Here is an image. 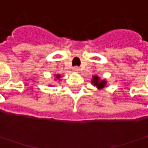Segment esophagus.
Instances as JSON below:
<instances>
[{
    "label": "esophagus",
    "instance_id": "34e87169",
    "mask_svg": "<svg viewBox=\"0 0 148 148\" xmlns=\"http://www.w3.org/2000/svg\"><path fill=\"white\" fill-rule=\"evenodd\" d=\"M73 70H74V72H79V71L80 70V69H79V68L78 66H75V67H74Z\"/></svg>",
    "mask_w": 148,
    "mask_h": 148
}]
</instances>
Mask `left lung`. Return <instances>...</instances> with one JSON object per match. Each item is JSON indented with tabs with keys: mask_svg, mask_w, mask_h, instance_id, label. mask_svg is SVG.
<instances>
[{
	"mask_svg": "<svg viewBox=\"0 0 148 148\" xmlns=\"http://www.w3.org/2000/svg\"><path fill=\"white\" fill-rule=\"evenodd\" d=\"M91 83L94 86H96L98 89H102V88L106 86V84H107V82L105 80H100L99 77H97V76H93V79L91 80Z\"/></svg>",
	"mask_w": 148,
	"mask_h": 148,
	"instance_id": "1",
	"label": "left lung"
}]
</instances>
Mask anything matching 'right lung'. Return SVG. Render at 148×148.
<instances>
[{
  "instance_id": "right-lung-1",
  "label": "right lung",
  "mask_w": 148,
  "mask_h": 148,
  "mask_svg": "<svg viewBox=\"0 0 148 148\" xmlns=\"http://www.w3.org/2000/svg\"><path fill=\"white\" fill-rule=\"evenodd\" d=\"M60 77H61V75H59V74H58V75H57V79H60Z\"/></svg>"
}]
</instances>
